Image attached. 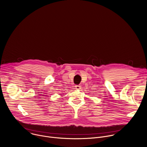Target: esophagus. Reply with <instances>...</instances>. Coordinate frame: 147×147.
Segmentation results:
<instances>
[{
  "instance_id": "34e87169",
  "label": "esophagus",
  "mask_w": 147,
  "mask_h": 147,
  "mask_svg": "<svg viewBox=\"0 0 147 147\" xmlns=\"http://www.w3.org/2000/svg\"><path fill=\"white\" fill-rule=\"evenodd\" d=\"M75 88H76V89H77V90H80V89H81V86L80 85H76V86H75Z\"/></svg>"
}]
</instances>
